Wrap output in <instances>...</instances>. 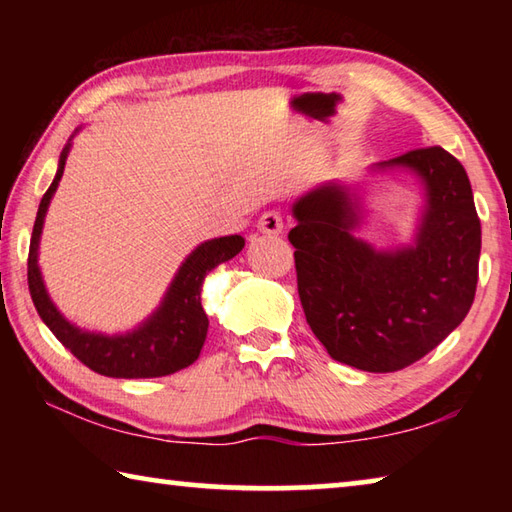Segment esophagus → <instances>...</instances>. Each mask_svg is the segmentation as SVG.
<instances>
[{
	"label": "esophagus",
	"mask_w": 512,
	"mask_h": 512,
	"mask_svg": "<svg viewBox=\"0 0 512 512\" xmlns=\"http://www.w3.org/2000/svg\"><path fill=\"white\" fill-rule=\"evenodd\" d=\"M257 228H259V232H264V235H280V232L284 230L282 212H277V210L264 212L262 216H259Z\"/></svg>",
	"instance_id": "esophagus-1"
}]
</instances>
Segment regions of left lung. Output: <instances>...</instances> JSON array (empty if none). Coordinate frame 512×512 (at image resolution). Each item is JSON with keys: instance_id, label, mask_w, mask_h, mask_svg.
I'll list each match as a JSON object with an SVG mask.
<instances>
[{"instance_id": "8db88e82", "label": "left lung", "mask_w": 512, "mask_h": 512, "mask_svg": "<svg viewBox=\"0 0 512 512\" xmlns=\"http://www.w3.org/2000/svg\"><path fill=\"white\" fill-rule=\"evenodd\" d=\"M379 169H413L427 187L418 241L375 253L352 237L357 203L329 183L293 205L298 223V296L329 357L366 372H395L420 361L470 311L479 280L481 221L470 178L440 146L406 151Z\"/></svg>"}]
</instances>
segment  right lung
Returning a JSON list of instances; mask_svg holds the SVG:
<instances>
[{
	"mask_svg": "<svg viewBox=\"0 0 512 512\" xmlns=\"http://www.w3.org/2000/svg\"><path fill=\"white\" fill-rule=\"evenodd\" d=\"M65 158L67 149L60 155L54 183L40 201L29 246V291L40 318L83 366L99 372V375L117 379H149L173 375V372L192 366L201 354L207 336V314L201 305L205 275L214 266L235 257L246 244L244 237H219L198 246L187 257V262L180 266L162 307L133 334L108 339V336L81 332V329L69 325L51 305L36 262L42 219H45L47 205L56 192L58 180L63 176Z\"/></svg>",
	"mask_w": 512,
	"mask_h": 512,
	"instance_id": "right-lung-1",
	"label": "right lung"
}]
</instances>
